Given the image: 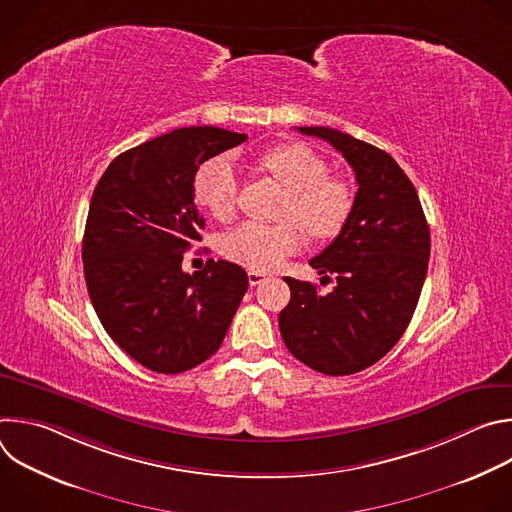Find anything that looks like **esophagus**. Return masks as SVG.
Masks as SVG:
<instances>
[{"label":"esophagus","mask_w":512,"mask_h":512,"mask_svg":"<svg viewBox=\"0 0 512 512\" xmlns=\"http://www.w3.org/2000/svg\"><path fill=\"white\" fill-rule=\"evenodd\" d=\"M269 275L267 273H263V271H249V283L255 287V285H259V283H263L265 279H267Z\"/></svg>","instance_id":"34e87169"}]
</instances>
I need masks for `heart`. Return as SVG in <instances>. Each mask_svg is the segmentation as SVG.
Returning <instances> with one entry per match:
<instances>
[{
	"label": "heart",
	"instance_id": "heart-1",
	"mask_svg": "<svg viewBox=\"0 0 512 512\" xmlns=\"http://www.w3.org/2000/svg\"><path fill=\"white\" fill-rule=\"evenodd\" d=\"M261 166L289 190L283 208L287 223L275 227L245 223L223 241V253L253 271H269L287 255L298 253L306 243L303 226L316 239L336 237L354 204L348 184L328 176L326 160L306 143L277 145L261 158ZM194 194L208 214L229 221L239 202V178L229 158H212L198 170Z\"/></svg>",
	"mask_w": 512,
	"mask_h": 512
}]
</instances>
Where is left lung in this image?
<instances>
[{"mask_svg":"<svg viewBox=\"0 0 512 512\" xmlns=\"http://www.w3.org/2000/svg\"><path fill=\"white\" fill-rule=\"evenodd\" d=\"M336 148L356 174L352 212L338 237L310 265L330 294L283 277L291 289L279 314L287 350L310 369L344 377L381 360L417 308L429 263V227L415 186L375 145L330 127H300Z\"/></svg>","mask_w":512,"mask_h":512,"instance_id":"left-lung-1","label":"left lung"}]
</instances>
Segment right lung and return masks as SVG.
I'll return each instance as SVG.
<instances>
[{
    "label": "right lung",
    "mask_w": 512,
    "mask_h": 512,
    "mask_svg": "<svg viewBox=\"0 0 512 512\" xmlns=\"http://www.w3.org/2000/svg\"><path fill=\"white\" fill-rule=\"evenodd\" d=\"M245 139L210 125L174 129L119 154L95 186L83 237L89 298L145 369L178 375L210 358L249 287L245 269L223 259L182 271L204 229L194 176Z\"/></svg>",
    "instance_id": "obj_1"
}]
</instances>
